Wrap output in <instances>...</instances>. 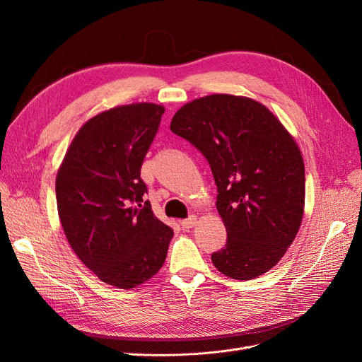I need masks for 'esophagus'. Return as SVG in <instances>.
I'll list each match as a JSON object with an SVG mask.
<instances>
[{
    "instance_id": "obj_1",
    "label": "esophagus",
    "mask_w": 362,
    "mask_h": 362,
    "mask_svg": "<svg viewBox=\"0 0 362 362\" xmlns=\"http://www.w3.org/2000/svg\"><path fill=\"white\" fill-rule=\"evenodd\" d=\"M197 220H198L197 216H191V217H187V218L182 220L180 224H182L183 229H191V227H194V226L197 224Z\"/></svg>"
}]
</instances>
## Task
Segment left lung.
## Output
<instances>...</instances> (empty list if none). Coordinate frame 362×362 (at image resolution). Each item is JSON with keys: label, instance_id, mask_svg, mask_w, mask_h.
Here are the masks:
<instances>
[{"label": "left lung", "instance_id": "left-lung-1", "mask_svg": "<svg viewBox=\"0 0 362 362\" xmlns=\"http://www.w3.org/2000/svg\"><path fill=\"white\" fill-rule=\"evenodd\" d=\"M170 129L213 171L227 230L211 255L216 269L236 280L267 273L293 242L305 204V167L291 133L267 107L227 93L185 104Z\"/></svg>", "mask_w": 362, "mask_h": 362}]
</instances>
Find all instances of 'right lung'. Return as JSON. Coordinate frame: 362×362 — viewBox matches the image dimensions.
Listing matches in <instances>:
<instances>
[{
	"label": "right lung",
	"instance_id": "obj_1",
	"mask_svg": "<svg viewBox=\"0 0 362 362\" xmlns=\"http://www.w3.org/2000/svg\"><path fill=\"white\" fill-rule=\"evenodd\" d=\"M164 107L103 111L76 133L55 179L59 217L74 254L111 286L132 289L163 267L173 230L144 202L141 167Z\"/></svg>",
	"mask_w": 362,
	"mask_h": 362
}]
</instances>
